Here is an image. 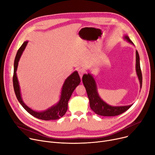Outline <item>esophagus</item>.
Masks as SVG:
<instances>
[{
    "label": "esophagus",
    "instance_id": "esophagus-1",
    "mask_svg": "<svg viewBox=\"0 0 155 155\" xmlns=\"http://www.w3.org/2000/svg\"><path fill=\"white\" fill-rule=\"evenodd\" d=\"M78 74H79V75H80L81 79H82L83 75L85 73V70H84V69H83V68H80V69L78 70Z\"/></svg>",
    "mask_w": 155,
    "mask_h": 155
}]
</instances>
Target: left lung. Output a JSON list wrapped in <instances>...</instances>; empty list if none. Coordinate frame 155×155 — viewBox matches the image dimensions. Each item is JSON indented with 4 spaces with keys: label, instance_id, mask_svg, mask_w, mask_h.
Listing matches in <instances>:
<instances>
[{
    "label": "left lung",
    "instance_id": "left-lung-1",
    "mask_svg": "<svg viewBox=\"0 0 155 155\" xmlns=\"http://www.w3.org/2000/svg\"><path fill=\"white\" fill-rule=\"evenodd\" d=\"M124 38L129 43L134 45L131 39L125 35ZM136 71L138 79L140 81V88L142 87V73L140 68V56L137 51H136ZM82 82L85 87L87 95L90 102L91 109L97 115L102 116H115L123 114L131 107V105H124V106H112L105 102L99 95L97 91L95 80L91 73L84 74L82 77Z\"/></svg>",
    "mask_w": 155,
    "mask_h": 155
}]
</instances>
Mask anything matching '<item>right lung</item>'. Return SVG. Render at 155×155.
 I'll list each match as a JSON object with an SVG mask.
<instances>
[{"instance_id": "obj_1", "label": "right lung", "mask_w": 155, "mask_h": 155, "mask_svg": "<svg viewBox=\"0 0 155 155\" xmlns=\"http://www.w3.org/2000/svg\"><path fill=\"white\" fill-rule=\"evenodd\" d=\"M28 43V41L23 43L22 46L18 50L14 60L13 86L16 97H17L18 101L24 107V109L32 116H34L39 119H42L45 120L58 119L63 117L64 115V114L66 113L68 109V102L70 100V97L75 88L80 84L81 82L78 73L77 71H75L65 80L61 88L60 100L56 104L53 105L51 107L42 112H37L31 109L24 104L22 99L19 81L18 79L17 74H16V71H17L18 69L19 61L24 50H25Z\"/></svg>"}]
</instances>
